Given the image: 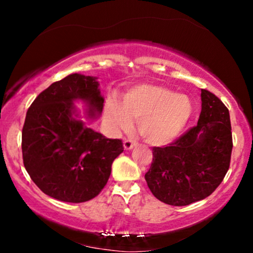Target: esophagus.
I'll use <instances>...</instances> for the list:
<instances>
[{"instance_id": "esophagus-1", "label": "esophagus", "mask_w": 253, "mask_h": 253, "mask_svg": "<svg viewBox=\"0 0 253 253\" xmlns=\"http://www.w3.org/2000/svg\"><path fill=\"white\" fill-rule=\"evenodd\" d=\"M135 145H136V141H134V140H130V139H125L124 140L125 150L133 149V146H135Z\"/></svg>"}]
</instances>
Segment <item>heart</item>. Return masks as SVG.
I'll use <instances>...</instances> for the list:
<instances>
[{"label": "heart", "instance_id": "heart-1", "mask_svg": "<svg viewBox=\"0 0 253 253\" xmlns=\"http://www.w3.org/2000/svg\"><path fill=\"white\" fill-rule=\"evenodd\" d=\"M109 123L117 128L130 127V119L139 123V132L153 145L173 141L185 128L193 114L189 97L167 86L139 84L126 91L123 104L110 98L106 106Z\"/></svg>", "mask_w": 253, "mask_h": 253}]
</instances>
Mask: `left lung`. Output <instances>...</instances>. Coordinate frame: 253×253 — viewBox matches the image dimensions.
Wrapping results in <instances>:
<instances>
[{
	"label": "left lung",
	"instance_id": "left-lung-1",
	"mask_svg": "<svg viewBox=\"0 0 253 253\" xmlns=\"http://www.w3.org/2000/svg\"><path fill=\"white\" fill-rule=\"evenodd\" d=\"M202 108L196 126L165 147H153L145 173L151 193L171 206L206 199L227 173L231 162V120L227 107L213 92L201 89Z\"/></svg>",
	"mask_w": 253,
	"mask_h": 253
}]
</instances>
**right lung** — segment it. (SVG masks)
Wrapping results in <instances>:
<instances>
[{
    "label": "right lung",
    "instance_id": "obj_1",
    "mask_svg": "<svg viewBox=\"0 0 253 253\" xmlns=\"http://www.w3.org/2000/svg\"><path fill=\"white\" fill-rule=\"evenodd\" d=\"M77 100L88 104L90 118L102 113L96 77L72 74L40 92L26 114L21 143L32 181L46 195L72 203L101 193L124 151L120 139L106 138L78 119Z\"/></svg>",
    "mask_w": 253,
    "mask_h": 253
}]
</instances>
